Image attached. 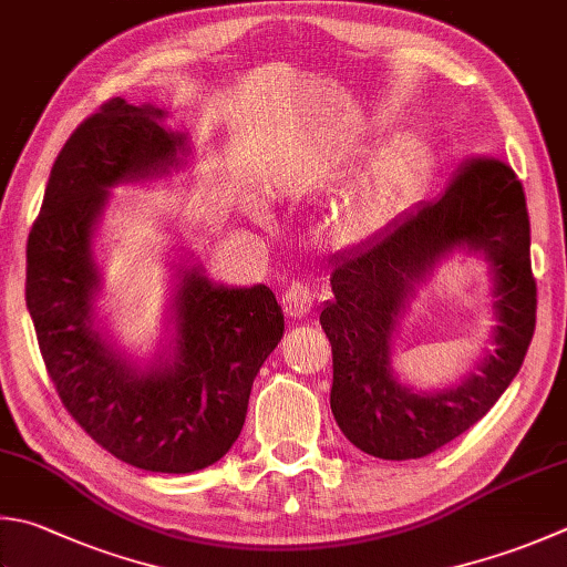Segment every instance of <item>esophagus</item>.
<instances>
[{"mask_svg":"<svg viewBox=\"0 0 567 567\" xmlns=\"http://www.w3.org/2000/svg\"><path fill=\"white\" fill-rule=\"evenodd\" d=\"M311 306H313V296L308 291V286H303L301 281H293L291 286L286 288L284 293V308L286 313L291 318H303L311 313Z\"/></svg>","mask_w":567,"mask_h":567,"instance_id":"obj_1","label":"esophagus"}]
</instances>
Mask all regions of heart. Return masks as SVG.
<instances>
[{"mask_svg": "<svg viewBox=\"0 0 567 567\" xmlns=\"http://www.w3.org/2000/svg\"><path fill=\"white\" fill-rule=\"evenodd\" d=\"M430 165L432 153L422 137L400 135L384 143L340 197L330 239L358 244L388 229L420 195Z\"/></svg>", "mask_w": 567, "mask_h": 567, "instance_id": "b5f03b06", "label": "heart"}]
</instances>
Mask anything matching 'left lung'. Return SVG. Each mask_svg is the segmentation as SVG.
<instances>
[{
  "label": "left lung",
  "mask_w": 567,
  "mask_h": 567,
  "mask_svg": "<svg viewBox=\"0 0 567 567\" xmlns=\"http://www.w3.org/2000/svg\"><path fill=\"white\" fill-rule=\"evenodd\" d=\"M454 252L489 266L495 348L458 383L414 391L393 375V338L415 286ZM330 286L336 298L323 303L320 326L333 348L330 410L340 432L390 462L436 452L494 408L536 330L530 224L516 173L498 159H466L440 197L333 259Z\"/></svg>",
  "instance_id": "left-lung-1"
}]
</instances>
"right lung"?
I'll return each mask as SVG.
<instances>
[{
    "label": "right lung",
    "mask_w": 567,
    "mask_h": 567,
    "mask_svg": "<svg viewBox=\"0 0 567 567\" xmlns=\"http://www.w3.org/2000/svg\"><path fill=\"white\" fill-rule=\"evenodd\" d=\"M155 105L113 99L76 127L27 244V308L63 408L121 462L192 474L231 450L256 372L279 346L284 311L269 286H224L195 254L173 259L167 336L137 362L101 326L95 234L111 189L177 173L189 137Z\"/></svg>",
    "instance_id": "right-lung-1"
}]
</instances>
